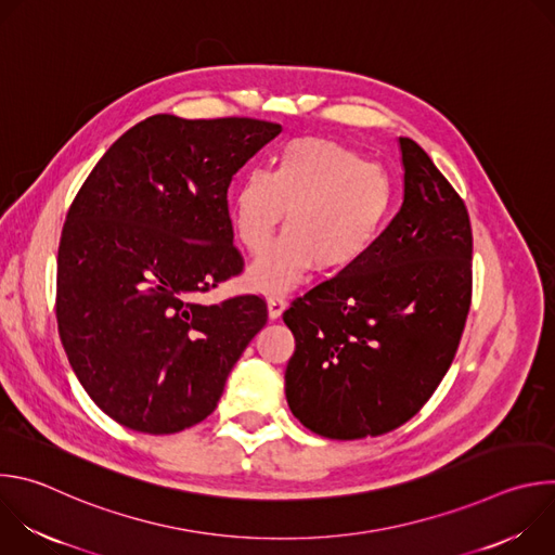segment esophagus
Returning a JSON list of instances; mask_svg holds the SVG:
<instances>
[{
	"label": "esophagus",
	"mask_w": 555,
	"mask_h": 555,
	"mask_svg": "<svg viewBox=\"0 0 555 555\" xmlns=\"http://www.w3.org/2000/svg\"><path fill=\"white\" fill-rule=\"evenodd\" d=\"M283 309H285V298L279 296V294H272V296L268 298V315H270V319L276 321L279 315L283 313Z\"/></svg>",
	"instance_id": "esophagus-1"
}]
</instances>
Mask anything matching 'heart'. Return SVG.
I'll use <instances>...</instances> for the list:
<instances>
[{
  "label": "heart",
  "mask_w": 555,
  "mask_h": 555,
  "mask_svg": "<svg viewBox=\"0 0 555 555\" xmlns=\"http://www.w3.org/2000/svg\"><path fill=\"white\" fill-rule=\"evenodd\" d=\"M392 202L388 173L345 144L321 138L287 142L272 169H255L236 184L230 219L236 242L261 253L287 210V228L248 268L259 292H285L313 266L340 272L377 240Z\"/></svg>",
  "instance_id": "b5f03b06"
}]
</instances>
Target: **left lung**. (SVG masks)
I'll use <instances>...</instances> for the list:
<instances>
[{
  "mask_svg": "<svg viewBox=\"0 0 555 555\" xmlns=\"http://www.w3.org/2000/svg\"><path fill=\"white\" fill-rule=\"evenodd\" d=\"M404 199L366 255L285 309L296 349L285 398L330 439L377 437L430 400L456 353L472 298L463 199L428 153L400 138Z\"/></svg>",
  "mask_w": 555,
  "mask_h": 555,
  "instance_id": "left-lung-1",
  "label": "left lung"
}]
</instances>
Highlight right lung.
Returning <instances> with one entry per match:
<instances>
[{"instance_id": "obj_1", "label": "right lung", "mask_w": 555, "mask_h": 555, "mask_svg": "<svg viewBox=\"0 0 555 555\" xmlns=\"http://www.w3.org/2000/svg\"><path fill=\"white\" fill-rule=\"evenodd\" d=\"M281 133L255 118L151 116L99 160L65 217L56 259L63 349L94 404L171 435L206 420L268 321L259 296L204 305L240 274L228 189Z\"/></svg>"}]
</instances>
